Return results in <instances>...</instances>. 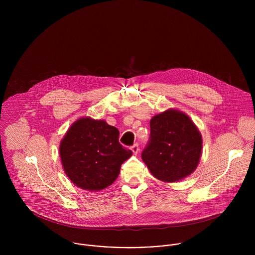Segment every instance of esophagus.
I'll return each instance as SVG.
<instances>
[{
	"label": "esophagus",
	"mask_w": 255,
	"mask_h": 255,
	"mask_svg": "<svg viewBox=\"0 0 255 255\" xmlns=\"http://www.w3.org/2000/svg\"><path fill=\"white\" fill-rule=\"evenodd\" d=\"M131 151L133 152V154H137L139 152V146L137 143H134L133 145L131 146Z\"/></svg>",
	"instance_id": "esophagus-1"
}]
</instances>
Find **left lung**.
I'll use <instances>...</instances> for the list:
<instances>
[{
    "instance_id": "8db88e82",
    "label": "left lung",
    "mask_w": 255,
    "mask_h": 255,
    "mask_svg": "<svg viewBox=\"0 0 255 255\" xmlns=\"http://www.w3.org/2000/svg\"><path fill=\"white\" fill-rule=\"evenodd\" d=\"M202 138L195 125L182 112L168 110L150 121V137L141 158L160 181H180L198 165Z\"/></svg>"
}]
</instances>
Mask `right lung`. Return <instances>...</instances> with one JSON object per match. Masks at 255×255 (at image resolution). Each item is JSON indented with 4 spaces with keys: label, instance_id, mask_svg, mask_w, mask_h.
Masks as SVG:
<instances>
[{
    "label": "right lung",
    "instance_id": "add662e5",
    "mask_svg": "<svg viewBox=\"0 0 255 255\" xmlns=\"http://www.w3.org/2000/svg\"><path fill=\"white\" fill-rule=\"evenodd\" d=\"M120 131L105 121H76L61 141L64 170L72 182L88 190H101L116 181L121 165L132 152L119 142Z\"/></svg>",
    "mask_w": 255,
    "mask_h": 255
}]
</instances>
